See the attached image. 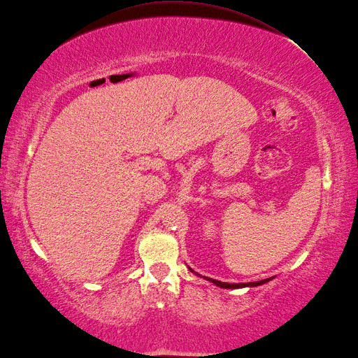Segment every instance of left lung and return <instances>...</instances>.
<instances>
[{"mask_svg":"<svg viewBox=\"0 0 358 358\" xmlns=\"http://www.w3.org/2000/svg\"><path fill=\"white\" fill-rule=\"evenodd\" d=\"M189 268V267H188ZM191 272H193L196 276H200L199 273H196L193 268H189ZM206 281L213 282L214 285L220 287V289H245V287H258V285H263L266 282H268L270 280H273V278H267V280H263V281H255V282H240V284H229V282H222V281H217V280H213V278H205Z\"/></svg>","mask_w":358,"mask_h":358,"instance_id":"1","label":"left lung"}]
</instances>
